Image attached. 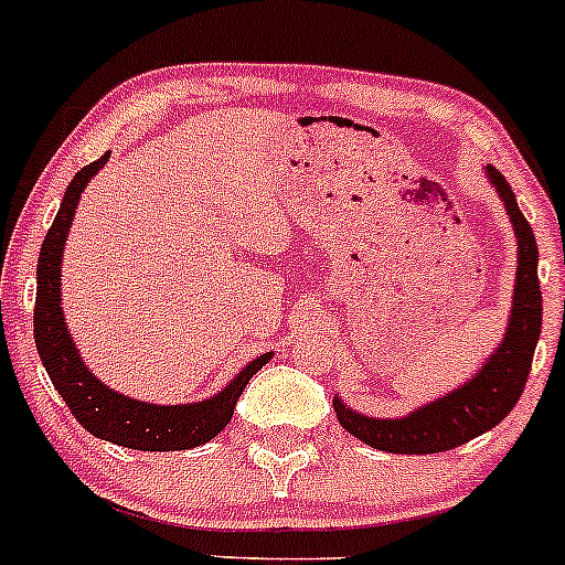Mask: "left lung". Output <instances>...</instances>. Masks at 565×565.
<instances>
[{"instance_id":"8db88e82","label":"left lung","mask_w":565,"mask_h":565,"mask_svg":"<svg viewBox=\"0 0 565 565\" xmlns=\"http://www.w3.org/2000/svg\"><path fill=\"white\" fill-rule=\"evenodd\" d=\"M486 175L497 186L518 237V271L512 294L510 326L497 352L467 384L437 401L411 411L403 419H373L347 408L341 397L333 401V411L347 433L365 446L386 454H440L465 446L472 437L488 433L507 419L529 382L531 360L539 333H542V285H539V248L531 224L518 207L515 192L497 168L488 164Z\"/></svg>"}]
</instances>
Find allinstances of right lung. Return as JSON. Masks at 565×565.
Listing matches in <instances>:
<instances>
[{"mask_svg":"<svg viewBox=\"0 0 565 565\" xmlns=\"http://www.w3.org/2000/svg\"><path fill=\"white\" fill-rule=\"evenodd\" d=\"M109 151L100 160L79 170L68 183L66 194L55 215L53 226L44 234L36 264V303H34V341L44 371L53 382L63 403L87 433L109 440L114 446L136 448V451H189L213 440L226 427L234 414L237 397L248 386L253 373L271 360V352L250 360L218 395L200 403L157 405L132 401L119 395L93 376L82 363L77 344L68 333L61 307V258L72 230L82 192L90 179L109 162Z\"/></svg>","mask_w":565,"mask_h":565,"instance_id":"right-lung-1","label":"right lung"}]
</instances>
